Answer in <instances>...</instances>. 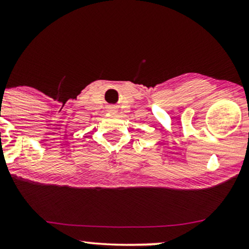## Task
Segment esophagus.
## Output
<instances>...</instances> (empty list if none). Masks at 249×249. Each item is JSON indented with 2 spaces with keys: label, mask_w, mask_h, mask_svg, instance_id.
Segmentation results:
<instances>
[{
  "label": "esophagus",
  "mask_w": 249,
  "mask_h": 249,
  "mask_svg": "<svg viewBox=\"0 0 249 249\" xmlns=\"http://www.w3.org/2000/svg\"><path fill=\"white\" fill-rule=\"evenodd\" d=\"M108 108H110L111 112H114L115 111V107H110Z\"/></svg>",
  "instance_id": "34e87169"
}]
</instances>
